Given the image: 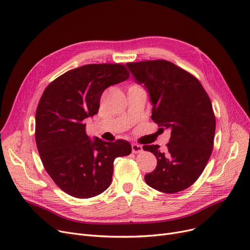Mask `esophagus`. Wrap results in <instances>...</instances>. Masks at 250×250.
<instances>
[{
    "label": "esophagus",
    "mask_w": 250,
    "mask_h": 250,
    "mask_svg": "<svg viewBox=\"0 0 250 250\" xmlns=\"http://www.w3.org/2000/svg\"><path fill=\"white\" fill-rule=\"evenodd\" d=\"M132 151L135 154L140 153L143 151V147L141 145H139V144H132Z\"/></svg>",
    "instance_id": "esophagus-1"
}]
</instances>
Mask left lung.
<instances>
[{
    "label": "left lung",
    "instance_id": "left-lung-1",
    "mask_svg": "<svg viewBox=\"0 0 250 250\" xmlns=\"http://www.w3.org/2000/svg\"><path fill=\"white\" fill-rule=\"evenodd\" d=\"M134 80L148 91L152 120L171 129L167 150L145 145L157 158V166L145 175L147 185L174 193L185 190L203 173L211 157L216 118L207 92L188 72L164 60L126 63Z\"/></svg>",
    "mask_w": 250,
    "mask_h": 250
}]
</instances>
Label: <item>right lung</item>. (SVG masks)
<instances>
[{"label":"right lung","instance_id":"1","mask_svg":"<svg viewBox=\"0 0 250 250\" xmlns=\"http://www.w3.org/2000/svg\"><path fill=\"white\" fill-rule=\"evenodd\" d=\"M121 63H91L62 74L44 90L35 113V141L56 185L78 199L92 198L111 183L113 161L127 156V141L91 140L85 120L98 112L107 87L128 79Z\"/></svg>","mask_w":250,"mask_h":250}]
</instances>
